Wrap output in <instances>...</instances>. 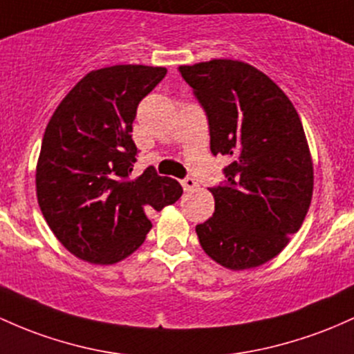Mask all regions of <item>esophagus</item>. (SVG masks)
Masks as SVG:
<instances>
[{
    "label": "esophagus",
    "mask_w": 354,
    "mask_h": 354,
    "mask_svg": "<svg viewBox=\"0 0 354 354\" xmlns=\"http://www.w3.org/2000/svg\"><path fill=\"white\" fill-rule=\"evenodd\" d=\"M181 186H183L185 192H192V189L196 188V181L193 178H186V180L181 181Z\"/></svg>",
    "instance_id": "1"
}]
</instances>
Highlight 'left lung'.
<instances>
[{
  "label": "left lung",
  "instance_id": "obj_1",
  "mask_svg": "<svg viewBox=\"0 0 354 354\" xmlns=\"http://www.w3.org/2000/svg\"><path fill=\"white\" fill-rule=\"evenodd\" d=\"M209 124V149L230 159L212 188L213 216L196 225L209 259L247 270L277 257L304 221L314 168L304 127L281 87L250 64L213 58L180 65Z\"/></svg>",
  "mask_w": 354,
  "mask_h": 354
}]
</instances>
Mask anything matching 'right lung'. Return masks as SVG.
<instances>
[{
	"mask_svg": "<svg viewBox=\"0 0 354 354\" xmlns=\"http://www.w3.org/2000/svg\"><path fill=\"white\" fill-rule=\"evenodd\" d=\"M165 75V67L134 64L92 70L46 124L35 173L38 207L58 242L84 262L129 257L153 227L147 215L183 193L153 168L129 176L136 109Z\"/></svg>",
	"mask_w": 354,
	"mask_h": 354,
	"instance_id": "add662e5",
	"label": "right lung"
}]
</instances>
